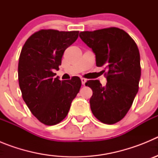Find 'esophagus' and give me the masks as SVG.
Wrapping results in <instances>:
<instances>
[{
	"label": "esophagus",
	"mask_w": 158,
	"mask_h": 158,
	"mask_svg": "<svg viewBox=\"0 0 158 158\" xmlns=\"http://www.w3.org/2000/svg\"><path fill=\"white\" fill-rule=\"evenodd\" d=\"M81 80L82 85H85V83H86V81H87V80H86L85 78H84V77L81 78Z\"/></svg>",
	"instance_id": "obj_1"
}]
</instances>
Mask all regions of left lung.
<instances>
[{"label": "left lung", "mask_w": 158, "mask_h": 158, "mask_svg": "<svg viewBox=\"0 0 158 158\" xmlns=\"http://www.w3.org/2000/svg\"><path fill=\"white\" fill-rule=\"evenodd\" d=\"M79 36L96 54V65L107 69L105 86L98 80L85 83L93 90L89 100L92 112L104 123H116L127 115L139 91V48L133 39L118 27L81 31Z\"/></svg>", "instance_id": "obj_1"}]
</instances>
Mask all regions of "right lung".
Here are the masks:
<instances>
[{
  "mask_svg": "<svg viewBox=\"0 0 158 158\" xmlns=\"http://www.w3.org/2000/svg\"><path fill=\"white\" fill-rule=\"evenodd\" d=\"M78 31L42 29L25 42L18 64L22 97L31 112L42 123L52 126L66 117L81 86L78 77L60 81L53 72L59 69L67 47L78 38Z\"/></svg>",
  "mask_w": 158,
  "mask_h": 158,
  "instance_id": "obj_1",
  "label": "right lung"
}]
</instances>
